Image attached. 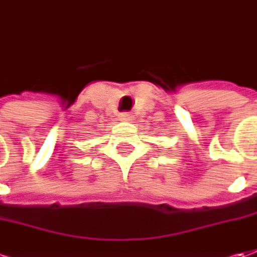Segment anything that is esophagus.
<instances>
[{
  "instance_id": "obj_1",
  "label": "esophagus",
  "mask_w": 257,
  "mask_h": 257,
  "mask_svg": "<svg viewBox=\"0 0 257 257\" xmlns=\"http://www.w3.org/2000/svg\"><path fill=\"white\" fill-rule=\"evenodd\" d=\"M120 120H132V113H128V111H124V113H120Z\"/></svg>"
}]
</instances>
